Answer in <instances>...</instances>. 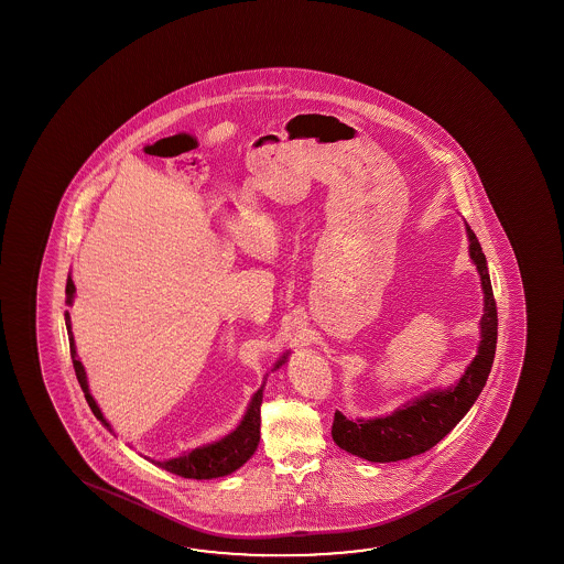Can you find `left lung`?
Segmentation results:
<instances>
[{
    "mask_svg": "<svg viewBox=\"0 0 564 564\" xmlns=\"http://www.w3.org/2000/svg\"><path fill=\"white\" fill-rule=\"evenodd\" d=\"M468 253L480 275L484 314L480 318V344L474 360L460 378L448 388L431 389L406 401L389 415L371 419H346L334 413L333 438L341 451L370 462L406 460L431 451L470 411L488 381L498 340V311L489 281L488 261L480 241L466 224Z\"/></svg>",
    "mask_w": 564,
    "mask_h": 564,
    "instance_id": "obj_1",
    "label": "left lung"
}]
</instances>
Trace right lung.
<instances>
[{
  "label": "right lung",
  "mask_w": 564,
  "mask_h": 564,
  "mask_svg": "<svg viewBox=\"0 0 564 564\" xmlns=\"http://www.w3.org/2000/svg\"><path fill=\"white\" fill-rule=\"evenodd\" d=\"M76 286L73 278L68 275L66 279V305L70 306L75 303ZM66 333H68V341H70V356H73V366H75L76 379L80 383V388L84 391V398L88 401V406L93 409L94 416L102 423L110 433H113L110 423L106 421L100 406L96 403V399L90 393L88 388V378H86V371H84L83 361L78 360V354H76L75 334H73V324H70V314L68 311L65 313ZM289 360V351H285L281 358H279L271 371H278L285 361ZM269 376V373H268ZM265 376V379H268ZM265 379L261 383V388L251 395L250 405L246 409V413L241 416L240 425L236 426L231 433L223 436L220 441H214V443L203 444L198 448L193 451H186V453L178 454L176 458H169V460H151L159 468L176 474V476H183V478H193V480H213V478H223L228 476L231 471L241 468L246 462L250 460L253 453L258 451L259 444V406L263 401V388H265ZM116 436V434H113Z\"/></svg>",
  "instance_id": "obj_1"
}]
</instances>
